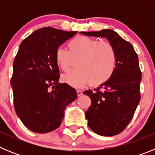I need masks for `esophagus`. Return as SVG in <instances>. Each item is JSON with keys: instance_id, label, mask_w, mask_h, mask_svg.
<instances>
[{"instance_id": "esophagus-1", "label": "esophagus", "mask_w": 155, "mask_h": 155, "mask_svg": "<svg viewBox=\"0 0 155 155\" xmlns=\"http://www.w3.org/2000/svg\"><path fill=\"white\" fill-rule=\"evenodd\" d=\"M77 94H78V96H81V95L83 94V92L80 91V90H77Z\"/></svg>"}]
</instances>
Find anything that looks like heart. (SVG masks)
<instances>
[{"label":"heart","mask_w":155,"mask_h":155,"mask_svg":"<svg viewBox=\"0 0 155 155\" xmlns=\"http://www.w3.org/2000/svg\"><path fill=\"white\" fill-rule=\"evenodd\" d=\"M67 50L58 48L55 52V61L62 71H67L78 59L76 67L61 76L64 83L74 87H82L91 82L98 86L112 78L116 68L117 57L113 45L91 37H75L68 43Z\"/></svg>","instance_id":"obj_1"}]
</instances>
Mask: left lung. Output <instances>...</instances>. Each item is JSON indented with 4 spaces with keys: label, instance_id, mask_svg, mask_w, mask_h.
I'll return each mask as SVG.
<instances>
[{
    "label": "left lung",
    "instance_id": "obj_1",
    "mask_svg": "<svg viewBox=\"0 0 155 155\" xmlns=\"http://www.w3.org/2000/svg\"><path fill=\"white\" fill-rule=\"evenodd\" d=\"M80 33L105 37L116 50L117 62L112 78L94 91L87 90L84 94L91 101V106L85 112L89 128L101 136L117 135L132 120L140 100L141 71L137 54L130 42L112 29Z\"/></svg>",
    "mask_w": 155,
    "mask_h": 155
}]
</instances>
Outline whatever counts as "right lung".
Listing matches in <instances>:
<instances>
[{
  "instance_id": "1",
  "label": "right lung",
  "mask_w": 155,
  "mask_h": 155,
  "mask_svg": "<svg viewBox=\"0 0 155 155\" xmlns=\"http://www.w3.org/2000/svg\"><path fill=\"white\" fill-rule=\"evenodd\" d=\"M77 32L45 27L19 46L11 80L14 105L19 119L32 132L46 134L58 128L67 105L77 98L74 87L58 83L55 61L56 50Z\"/></svg>"
}]
</instances>
